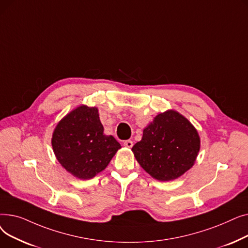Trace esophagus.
<instances>
[{
  "mask_svg": "<svg viewBox=\"0 0 248 248\" xmlns=\"http://www.w3.org/2000/svg\"><path fill=\"white\" fill-rule=\"evenodd\" d=\"M124 147H127V148H132V147L134 146V142H133V140H124Z\"/></svg>",
  "mask_w": 248,
  "mask_h": 248,
  "instance_id": "34e87169",
  "label": "esophagus"
}]
</instances>
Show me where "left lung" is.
I'll return each instance as SVG.
<instances>
[{
	"label": "left lung",
	"instance_id": "8db88e82",
	"mask_svg": "<svg viewBox=\"0 0 248 248\" xmlns=\"http://www.w3.org/2000/svg\"><path fill=\"white\" fill-rule=\"evenodd\" d=\"M199 149L200 139L195 127L179 112L168 110L155 117L132 151L152 177L171 181L194 165Z\"/></svg>",
	"mask_w": 248,
	"mask_h": 248
}]
</instances>
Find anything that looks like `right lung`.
<instances>
[{
  "label": "right lung",
  "instance_id": "add662e5",
  "mask_svg": "<svg viewBox=\"0 0 248 248\" xmlns=\"http://www.w3.org/2000/svg\"><path fill=\"white\" fill-rule=\"evenodd\" d=\"M52 147L69 173L90 179L107 168L121 145L112 136L103 135L97 108L81 106L57 124Z\"/></svg>",
  "mask_w": 248,
  "mask_h": 248
}]
</instances>
